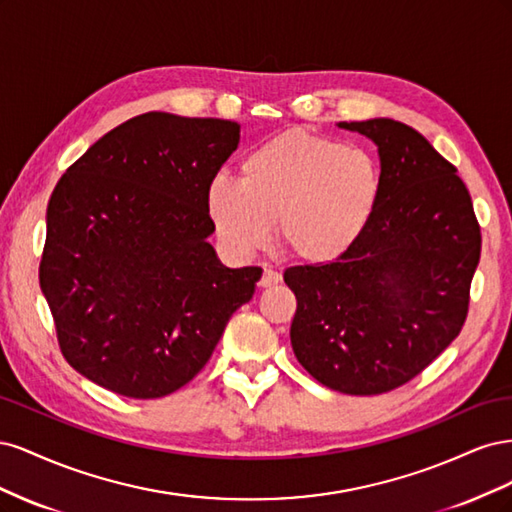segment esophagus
<instances>
[{"mask_svg":"<svg viewBox=\"0 0 512 512\" xmlns=\"http://www.w3.org/2000/svg\"><path fill=\"white\" fill-rule=\"evenodd\" d=\"M280 280H282L280 273H277L271 267H265V271H262V277H260V286L262 288H269V286H275Z\"/></svg>","mask_w":512,"mask_h":512,"instance_id":"34e87169","label":"esophagus"}]
</instances>
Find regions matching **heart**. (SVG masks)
<instances>
[{
  "instance_id": "heart-1",
  "label": "heart",
  "mask_w": 512,
  "mask_h": 512,
  "mask_svg": "<svg viewBox=\"0 0 512 512\" xmlns=\"http://www.w3.org/2000/svg\"><path fill=\"white\" fill-rule=\"evenodd\" d=\"M380 162L363 147L288 130L252 149L241 181L215 177L207 211L220 241L239 256L271 239L307 265H324L361 239L382 196Z\"/></svg>"
}]
</instances>
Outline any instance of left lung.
I'll return each mask as SVG.
<instances>
[{"mask_svg":"<svg viewBox=\"0 0 512 512\" xmlns=\"http://www.w3.org/2000/svg\"><path fill=\"white\" fill-rule=\"evenodd\" d=\"M378 145L382 196L329 265L290 267L294 356L320 384L380 395L436 361L468 318L480 226L457 168L395 119L342 121Z\"/></svg>","mask_w":512,"mask_h":512,"instance_id":"1","label":"left lung"}]
</instances>
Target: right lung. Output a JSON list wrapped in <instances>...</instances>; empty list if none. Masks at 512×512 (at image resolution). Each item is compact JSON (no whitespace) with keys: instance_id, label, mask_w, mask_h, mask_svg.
<instances>
[{"instance_id":"add662e5","label":"right lung","mask_w":512,"mask_h":512,"mask_svg":"<svg viewBox=\"0 0 512 512\" xmlns=\"http://www.w3.org/2000/svg\"><path fill=\"white\" fill-rule=\"evenodd\" d=\"M239 123L145 113L104 134L46 209L40 288L64 359L104 389L156 399L188 384L260 267L228 269L207 237L209 183Z\"/></svg>"}]
</instances>
